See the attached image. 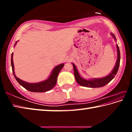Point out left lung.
Here are the masks:
<instances>
[{
    "mask_svg": "<svg viewBox=\"0 0 132 132\" xmlns=\"http://www.w3.org/2000/svg\"><path fill=\"white\" fill-rule=\"evenodd\" d=\"M111 35L114 38L115 40H117L115 35L112 33H111ZM117 53H118V58L117 63L115 66V68H113V70L112 71V72L108 76L106 77H104L101 79H94L91 80H86L82 79V78L79 75V73L78 72L77 68L74 64L73 63V70H74V74L75 76V79L78 84L81 85L82 86L86 87H90V88H97V87H101L105 86L106 84L109 83L113 78L115 77V76L117 75L118 72V69L119 67L120 64V54L119 46L117 45Z\"/></svg>",
    "mask_w": 132,
    "mask_h": 132,
    "instance_id": "obj_1",
    "label": "left lung"
}]
</instances>
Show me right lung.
<instances>
[{"label":"right lung","instance_id":"add662e5","mask_svg":"<svg viewBox=\"0 0 132 132\" xmlns=\"http://www.w3.org/2000/svg\"><path fill=\"white\" fill-rule=\"evenodd\" d=\"M17 42H15V45L16 44ZM13 53H12V58H11V64H12V71L14 75L15 79H16L17 82L23 86L24 88H25L26 90H27L31 92H36V93H42L46 92L50 90L52 88L54 87V86L56 84L57 77L59 75V73L61 71L62 69L64 66V64L62 63L59 64L57 66H56L53 69L52 73H51L50 77L47 80H45L44 81L37 82V83H28L26 81H24L23 80H20L19 78L15 76L14 71V64H13Z\"/></svg>","mask_w":132,"mask_h":132}]
</instances>
